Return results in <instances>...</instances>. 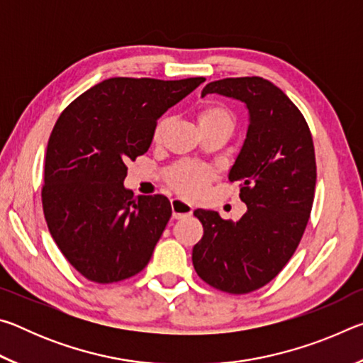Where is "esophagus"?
Masks as SVG:
<instances>
[{"label": "esophagus", "instance_id": "34e87169", "mask_svg": "<svg viewBox=\"0 0 363 363\" xmlns=\"http://www.w3.org/2000/svg\"><path fill=\"white\" fill-rule=\"evenodd\" d=\"M171 210H173V218L174 219H184L190 216L194 213V208L187 201L181 199H173L171 200Z\"/></svg>", "mask_w": 363, "mask_h": 363}]
</instances>
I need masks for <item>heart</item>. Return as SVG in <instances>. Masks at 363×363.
Masks as SVG:
<instances>
[{
    "label": "heart",
    "instance_id": "b5f03b06",
    "mask_svg": "<svg viewBox=\"0 0 363 363\" xmlns=\"http://www.w3.org/2000/svg\"><path fill=\"white\" fill-rule=\"evenodd\" d=\"M196 120H199L201 130L219 125L233 128V123H235V118H233V113L230 110L223 106H218V104H208V106L200 107L199 112H196ZM169 123L171 116H163V118L158 120L155 130H153V140L155 143L162 140L164 131L168 130ZM213 169L203 167V164L181 162L168 169L167 181L177 194L186 196H196L208 186V182L213 179Z\"/></svg>",
    "mask_w": 363,
    "mask_h": 363
}]
</instances>
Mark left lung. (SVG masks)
I'll return each mask as SVG.
<instances>
[{
    "label": "left lung",
    "mask_w": 363,
    "mask_h": 363,
    "mask_svg": "<svg viewBox=\"0 0 363 363\" xmlns=\"http://www.w3.org/2000/svg\"><path fill=\"white\" fill-rule=\"evenodd\" d=\"M213 93L242 101L250 112L247 139L229 173L230 182H240L247 213L233 223L195 210L203 237L192 262L210 286L247 294L277 277L303 238L315 194L314 143L299 108L267 79H218L201 96Z\"/></svg>",
    "instance_id": "1"
}]
</instances>
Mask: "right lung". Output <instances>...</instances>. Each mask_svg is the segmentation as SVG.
<instances>
[{
    "instance_id": "1",
    "label": "right lung",
    "mask_w": 363,
    "mask_h": 363,
    "mask_svg": "<svg viewBox=\"0 0 363 363\" xmlns=\"http://www.w3.org/2000/svg\"><path fill=\"white\" fill-rule=\"evenodd\" d=\"M203 82L108 78L60 113L48 140L43 211L54 242L84 279L115 284L149 264L171 203L125 189L126 163L149 150L160 116Z\"/></svg>"
}]
</instances>
